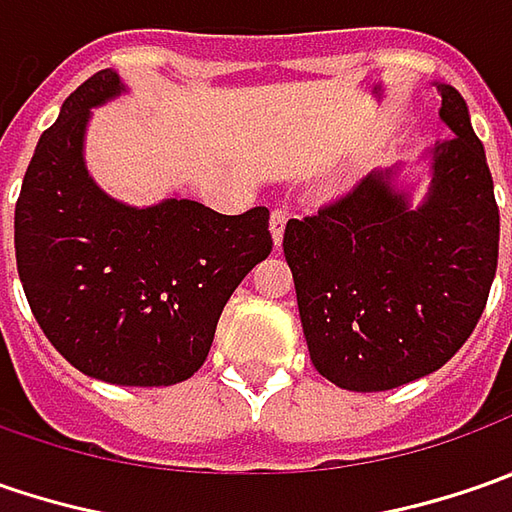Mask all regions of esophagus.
I'll list each match as a JSON object with an SVG mask.
<instances>
[{"label":"esophagus","instance_id":"34e87169","mask_svg":"<svg viewBox=\"0 0 512 512\" xmlns=\"http://www.w3.org/2000/svg\"><path fill=\"white\" fill-rule=\"evenodd\" d=\"M287 219H290V213H287L285 207H276V210L270 213V233H273V242H276V247L282 245Z\"/></svg>","mask_w":512,"mask_h":512}]
</instances>
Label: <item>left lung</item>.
<instances>
[{
    "instance_id": "obj_1",
    "label": "left lung",
    "mask_w": 512,
    "mask_h": 512,
    "mask_svg": "<svg viewBox=\"0 0 512 512\" xmlns=\"http://www.w3.org/2000/svg\"><path fill=\"white\" fill-rule=\"evenodd\" d=\"M453 136L433 148L427 202L390 176L285 227V259L310 362L356 393L393 390L447 364L482 319L499 265V205L462 93L439 85Z\"/></svg>"
}]
</instances>
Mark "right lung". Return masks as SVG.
Wrapping results in <instances>:
<instances>
[{
    "mask_svg": "<svg viewBox=\"0 0 512 512\" xmlns=\"http://www.w3.org/2000/svg\"><path fill=\"white\" fill-rule=\"evenodd\" d=\"M122 93L99 70L70 93L30 159L13 245L48 342L85 376L130 387L190 379L230 293L270 256V210L222 216L190 199L113 202L85 170L90 108Z\"/></svg>",
    "mask_w": 512,
    "mask_h": 512,
    "instance_id": "add662e5",
    "label": "right lung"
}]
</instances>
